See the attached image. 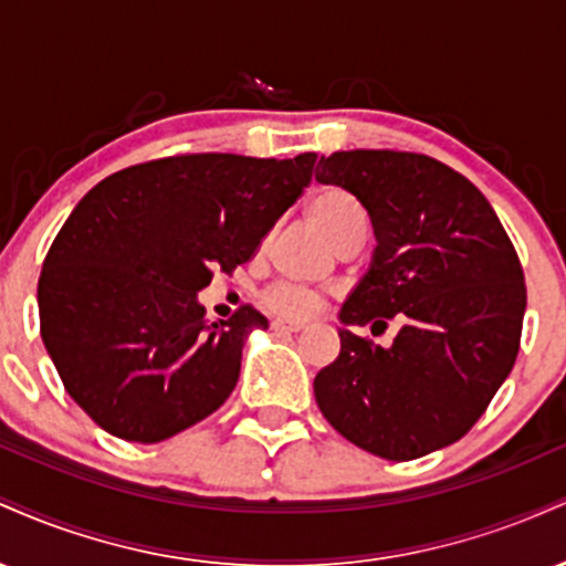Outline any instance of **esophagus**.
Returning <instances> with one entry per match:
<instances>
[{
  "label": "esophagus",
  "instance_id": "obj_1",
  "mask_svg": "<svg viewBox=\"0 0 566 566\" xmlns=\"http://www.w3.org/2000/svg\"><path fill=\"white\" fill-rule=\"evenodd\" d=\"M271 327L276 329V333H301L305 327V322H292V319H274L271 322Z\"/></svg>",
  "mask_w": 566,
  "mask_h": 566
}]
</instances>
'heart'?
Returning a JSON list of instances; mask_svg holds the SVG:
<instances>
[{
    "instance_id": "1",
    "label": "heart",
    "mask_w": 566,
    "mask_h": 566,
    "mask_svg": "<svg viewBox=\"0 0 566 566\" xmlns=\"http://www.w3.org/2000/svg\"><path fill=\"white\" fill-rule=\"evenodd\" d=\"M308 218L311 223L324 233L335 247L346 239L365 237L367 216L365 207L359 205L348 191L343 188H322L308 201ZM261 301L271 314L287 316V319H303L319 308V292L303 287L295 282H276L263 292Z\"/></svg>"
}]
</instances>
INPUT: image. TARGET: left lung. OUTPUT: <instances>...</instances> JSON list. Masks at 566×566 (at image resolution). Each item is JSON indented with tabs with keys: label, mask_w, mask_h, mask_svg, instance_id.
Segmentation results:
<instances>
[{
	"label": "left lung",
	"mask_w": 566,
	"mask_h": 566,
	"mask_svg": "<svg viewBox=\"0 0 566 566\" xmlns=\"http://www.w3.org/2000/svg\"><path fill=\"white\" fill-rule=\"evenodd\" d=\"M319 184L346 188L373 223V265L343 303V324L399 319L391 346L340 329V356L314 380L329 426L386 460L463 439L509 378L527 287L484 193L412 151L356 148L322 157Z\"/></svg>",
	"instance_id": "left-lung-1"
}]
</instances>
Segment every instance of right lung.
<instances>
[{"instance_id": "1", "label": "right lung", "mask_w": 566, "mask_h": 566, "mask_svg": "<svg viewBox=\"0 0 566 566\" xmlns=\"http://www.w3.org/2000/svg\"><path fill=\"white\" fill-rule=\"evenodd\" d=\"M316 154H178L84 193L39 276V329L71 399L103 431L157 444L229 399L250 303L207 324L197 292L247 263L311 184Z\"/></svg>"}]
</instances>
